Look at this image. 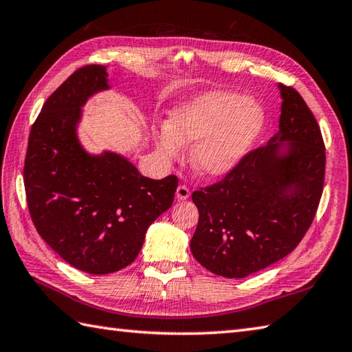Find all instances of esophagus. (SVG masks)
<instances>
[{
	"label": "esophagus",
	"mask_w": 352,
	"mask_h": 352,
	"mask_svg": "<svg viewBox=\"0 0 352 352\" xmlns=\"http://www.w3.org/2000/svg\"><path fill=\"white\" fill-rule=\"evenodd\" d=\"M177 199H188L189 197H190V190H189V188L188 186H184V184H180L177 188Z\"/></svg>",
	"instance_id": "1"
}]
</instances>
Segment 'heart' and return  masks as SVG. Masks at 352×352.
<instances>
[{"instance_id":"1","label":"heart","mask_w":352,"mask_h":352,"mask_svg":"<svg viewBox=\"0 0 352 352\" xmlns=\"http://www.w3.org/2000/svg\"><path fill=\"white\" fill-rule=\"evenodd\" d=\"M265 110L248 96L208 92L170 111L169 122L151 129L157 153L164 162L183 154V145L195 144L190 164L197 174L218 178L234 170L260 138Z\"/></svg>"}]
</instances>
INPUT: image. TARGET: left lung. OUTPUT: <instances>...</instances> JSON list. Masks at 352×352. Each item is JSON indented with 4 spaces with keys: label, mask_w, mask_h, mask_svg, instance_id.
<instances>
[{
    "label": "left lung",
    "mask_w": 352,
    "mask_h": 352,
    "mask_svg": "<svg viewBox=\"0 0 352 352\" xmlns=\"http://www.w3.org/2000/svg\"><path fill=\"white\" fill-rule=\"evenodd\" d=\"M278 89V131L222 182L192 193L199 221L190 251L226 278H243L294 251L322 197L325 146L319 125L294 87Z\"/></svg>",
    "instance_id": "8db88e82"
}]
</instances>
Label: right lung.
Segmentation results:
<instances>
[{
    "label": "right lung",
    "instance_id": "obj_1",
    "mask_svg": "<svg viewBox=\"0 0 352 352\" xmlns=\"http://www.w3.org/2000/svg\"><path fill=\"white\" fill-rule=\"evenodd\" d=\"M109 89L106 66L74 72L43 104L24 166L37 233L71 266L94 275L133 263L148 227L172 206L178 186L175 175L153 180L122 154H92L81 145L85 104Z\"/></svg>",
    "mask_w": 352,
    "mask_h": 352
}]
</instances>
